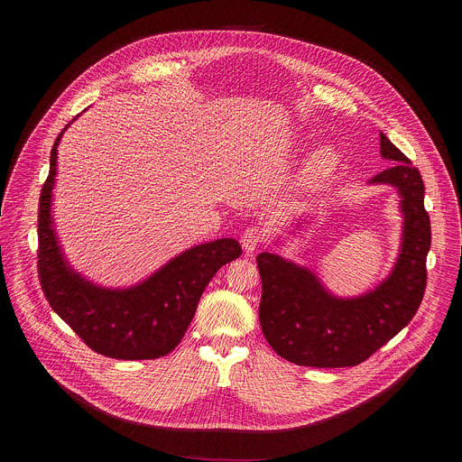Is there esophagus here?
Here are the masks:
<instances>
[{
	"label": "esophagus",
	"mask_w": 462,
	"mask_h": 462,
	"mask_svg": "<svg viewBox=\"0 0 462 462\" xmlns=\"http://www.w3.org/2000/svg\"><path fill=\"white\" fill-rule=\"evenodd\" d=\"M263 234L260 226H249L244 236H241V247H244L245 253H254L258 249V245L262 244Z\"/></svg>",
	"instance_id": "obj_1"
}]
</instances>
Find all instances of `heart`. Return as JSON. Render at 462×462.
I'll return each mask as SVG.
<instances>
[{"mask_svg": "<svg viewBox=\"0 0 462 462\" xmlns=\"http://www.w3.org/2000/svg\"><path fill=\"white\" fill-rule=\"evenodd\" d=\"M338 164V153L331 145H324V148L317 150L310 159L307 161L303 172H301V181L305 185H312L319 183L322 180H326L329 174H333V170Z\"/></svg>", "mask_w": 462, "mask_h": 462, "instance_id": "heart-1", "label": "heart"}]
</instances>
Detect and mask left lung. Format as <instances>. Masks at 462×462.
<instances>
[{"mask_svg": "<svg viewBox=\"0 0 462 462\" xmlns=\"http://www.w3.org/2000/svg\"><path fill=\"white\" fill-rule=\"evenodd\" d=\"M380 153L393 164L369 183L395 187L404 218L399 256L382 282L361 296L341 298L331 294L305 265L275 253L256 256L263 337L281 357L296 365L320 369L359 365L414 319L423 300L430 249L423 180L420 170L383 133H380ZM301 225L305 223L298 221V228Z\"/></svg>", "mask_w": 462, "mask_h": 462, "instance_id": "left-lung-1", "label": "left lung"}]
</instances>
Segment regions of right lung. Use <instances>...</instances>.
<instances>
[{
  "mask_svg": "<svg viewBox=\"0 0 462 462\" xmlns=\"http://www.w3.org/2000/svg\"><path fill=\"white\" fill-rule=\"evenodd\" d=\"M72 121L54 142L51 172L39 200L37 263L42 292L58 317L97 354L129 361L157 359L180 345L208 282L225 263L241 256V247L232 237L194 245L148 279L125 288L88 281L65 258L52 217L58 145Z\"/></svg>",
  "mask_w": 462,
  "mask_h": 462,
  "instance_id": "right-lung-1",
  "label": "right lung"
}]
</instances>
